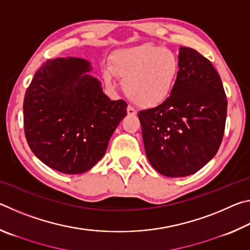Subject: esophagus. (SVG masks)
Instances as JSON below:
<instances>
[{
  "label": "esophagus",
  "mask_w": 250,
  "mask_h": 250,
  "mask_svg": "<svg viewBox=\"0 0 250 250\" xmlns=\"http://www.w3.org/2000/svg\"><path fill=\"white\" fill-rule=\"evenodd\" d=\"M126 112H128L129 116H135V115H137V110L131 107V105H129V107L126 108Z\"/></svg>",
  "instance_id": "esophagus-1"
}]
</instances>
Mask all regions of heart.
Segmentation results:
<instances>
[{
    "mask_svg": "<svg viewBox=\"0 0 250 250\" xmlns=\"http://www.w3.org/2000/svg\"><path fill=\"white\" fill-rule=\"evenodd\" d=\"M179 68V58L174 52L146 43L113 52L104 77L111 86L116 84L115 76L122 78L125 95L135 104L152 108L170 96Z\"/></svg>",
    "mask_w": 250,
    "mask_h": 250,
    "instance_id": "obj_1",
    "label": "heart"
}]
</instances>
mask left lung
<instances>
[{
    "label": "left lung",
    "mask_w": 250,
    "mask_h": 250,
    "mask_svg": "<svg viewBox=\"0 0 250 250\" xmlns=\"http://www.w3.org/2000/svg\"><path fill=\"white\" fill-rule=\"evenodd\" d=\"M179 64L170 96L138 113L146 158L168 177L191 175L214 158L227 115L222 80L208 59L195 49L181 47Z\"/></svg>",
    "instance_id": "obj_1"
}]
</instances>
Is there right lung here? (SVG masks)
<instances>
[{
    "instance_id": "right-lung-1",
    "label": "right lung",
    "mask_w": 250,
    "mask_h": 250,
    "mask_svg": "<svg viewBox=\"0 0 250 250\" xmlns=\"http://www.w3.org/2000/svg\"><path fill=\"white\" fill-rule=\"evenodd\" d=\"M86 59H48L34 75L23 104L29 147L46 166L79 174L104 155L126 116L125 100H110Z\"/></svg>"
}]
</instances>
